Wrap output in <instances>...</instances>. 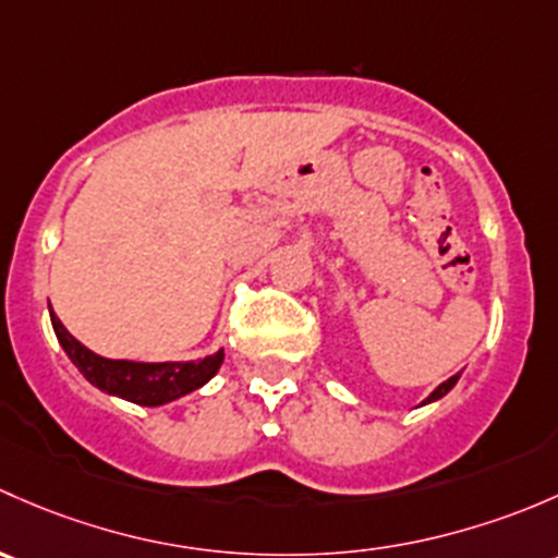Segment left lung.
<instances>
[{"mask_svg": "<svg viewBox=\"0 0 558 558\" xmlns=\"http://www.w3.org/2000/svg\"><path fill=\"white\" fill-rule=\"evenodd\" d=\"M457 381H459V373H453V376H451V378H446V381L440 384V387L435 389V392L429 395V398L424 400V403H435V400H440V398H444V395H449L451 389H453V384H457Z\"/></svg>", "mask_w": 558, "mask_h": 558, "instance_id": "left-lung-1", "label": "left lung"}]
</instances>
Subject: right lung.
<instances>
[{
    "label": "right lung",
    "instance_id": "1",
    "mask_svg": "<svg viewBox=\"0 0 558 558\" xmlns=\"http://www.w3.org/2000/svg\"><path fill=\"white\" fill-rule=\"evenodd\" d=\"M50 322L66 357L77 365V371L101 392L123 398L136 405H166L177 398L204 387L220 371L226 354L215 352L204 360L191 363H134V360H107L90 352L61 325V319L50 312Z\"/></svg>",
    "mask_w": 558,
    "mask_h": 558
}]
</instances>
